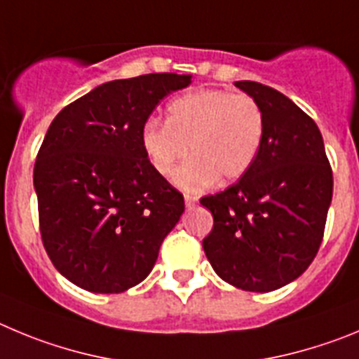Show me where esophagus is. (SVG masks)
I'll use <instances>...</instances> for the list:
<instances>
[{
  "label": "esophagus",
  "instance_id": "34e87169",
  "mask_svg": "<svg viewBox=\"0 0 359 359\" xmlns=\"http://www.w3.org/2000/svg\"><path fill=\"white\" fill-rule=\"evenodd\" d=\"M184 202H186L187 208H193V205L198 202V198H196L195 195H184Z\"/></svg>",
  "mask_w": 359,
  "mask_h": 359
}]
</instances>
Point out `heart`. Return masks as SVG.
<instances>
[{"instance_id":"b5f03b06","label":"heart","mask_w":359,"mask_h":359,"mask_svg":"<svg viewBox=\"0 0 359 359\" xmlns=\"http://www.w3.org/2000/svg\"><path fill=\"white\" fill-rule=\"evenodd\" d=\"M266 119L248 95L222 89H195L166 105V121H147L141 148L159 175H172L177 164L193 156L175 173L182 189L198 191L219 180L232 182L256 163L264 140Z\"/></svg>"}]
</instances>
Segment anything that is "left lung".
<instances>
[{
	"label": "left lung",
	"instance_id": "obj_1",
	"mask_svg": "<svg viewBox=\"0 0 359 359\" xmlns=\"http://www.w3.org/2000/svg\"><path fill=\"white\" fill-rule=\"evenodd\" d=\"M234 86L263 109L264 140L238 182L200 200L215 219L202 247L225 283L266 293L295 280L315 259L332 198V170L320 130L288 96L250 80Z\"/></svg>",
	"mask_w": 359,
	"mask_h": 359
}]
</instances>
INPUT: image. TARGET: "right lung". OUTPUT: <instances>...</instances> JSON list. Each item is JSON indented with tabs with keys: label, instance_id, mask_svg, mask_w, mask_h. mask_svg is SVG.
<instances>
[{
	"label": "right lung",
	"instance_id": "obj_1",
	"mask_svg": "<svg viewBox=\"0 0 359 359\" xmlns=\"http://www.w3.org/2000/svg\"><path fill=\"white\" fill-rule=\"evenodd\" d=\"M191 75L151 73L102 83L55 116L34 186L41 238L53 266L93 293H121L156 264L184 196L154 170L141 128Z\"/></svg>",
	"mask_w": 359,
	"mask_h": 359
}]
</instances>
